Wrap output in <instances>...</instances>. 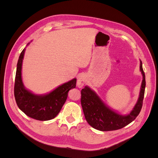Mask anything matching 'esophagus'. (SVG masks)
Here are the masks:
<instances>
[{
    "label": "esophagus",
    "instance_id": "1",
    "mask_svg": "<svg viewBox=\"0 0 158 158\" xmlns=\"http://www.w3.org/2000/svg\"><path fill=\"white\" fill-rule=\"evenodd\" d=\"M86 81H87V79H86V77H85V75L84 74H81L78 76V80H77V86L80 88H82L84 84L86 83Z\"/></svg>",
    "mask_w": 158,
    "mask_h": 158
}]
</instances>
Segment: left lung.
I'll list each match as a JSON object with an SVG mask.
<instances>
[{
	"instance_id": "obj_1",
	"label": "left lung",
	"mask_w": 158,
	"mask_h": 158,
	"mask_svg": "<svg viewBox=\"0 0 158 158\" xmlns=\"http://www.w3.org/2000/svg\"><path fill=\"white\" fill-rule=\"evenodd\" d=\"M140 69L143 80L139 98L133 109L127 115L118 114L106 106L95 92L88 86H85L81 90V104L85 120L91 127L101 131H115L128 125L136 118L142 107L146 87L145 74L141 60Z\"/></svg>"
}]
</instances>
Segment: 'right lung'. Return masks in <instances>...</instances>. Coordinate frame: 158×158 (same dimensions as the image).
<instances>
[{
	"mask_svg": "<svg viewBox=\"0 0 158 158\" xmlns=\"http://www.w3.org/2000/svg\"><path fill=\"white\" fill-rule=\"evenodd\" d=\"M24 52L25 49H23L17 63L14 83V97L16 104L28 117L38 121L51 120L60 112L67 99L69 91L75 88L76 79L71 80L45 95L31 93L25 88L22 80V66Z\"/></svg>",
	"mask_w": 158,
	"mask_h": 158,
	"instance_id": "obj_1",
	"label": "right lung"
}]
</instances>
